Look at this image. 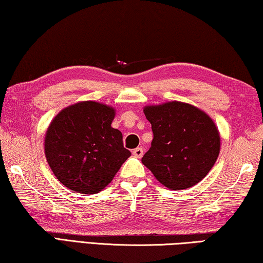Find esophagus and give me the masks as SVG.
<instances>
[{
	"mask_svg": "<svg viewBox=\"0 0 263 263\" xmlns=\"http://www.w3.org/2000/svg\"><path fill=\"white\" fill-rule=\"evenodd\" d=\"M133 155H134L135 157H142V155H143V149L141 148V147L135 148L134 151H133Z\"/></svg>",
	"mask_w": 263,
	"mask_h": 263,
	"instance_id": "obj_1",
	"label": "esophagus"
}]
</instances>
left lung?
Masks as SVG:
<instances>
[{"instance_id":"1","label":"left lung","mask_w":263,"mask_h":263,"mask_svg":"<svg viewBox=\"0 0 263 263\" xmlns=\"http://www.w3.org/2000/svg\"><path fill=\"white\" fill-rule=\"evenodd\" d=\"M154 139L142 163L161 184L182 191L199 183L220 154L215 122L193 104L171 101L143 108Z\"/></svg>"}]
</instances>
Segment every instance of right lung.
<instances>
[{
	"label": "right lung",
	"instance_id": "right-lung-1",
	"mask_svg": "<svg viewBox=\"0 0 263 263\" xmlns=\"http://www.w3.org/2000/svg\"><path fill=\"white\" fill-rule=\"evenodd\" d=\"M115 109L95 101L68 106L44 136V155L60 182L80 194H96L114 179L132 153L111 127Z\"/></svg>",
	"mask_w": 263,
	"mask_h": 263
}]
</instances>
